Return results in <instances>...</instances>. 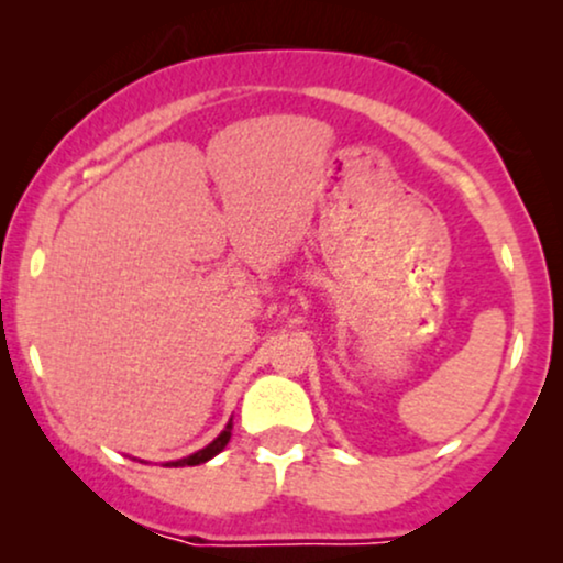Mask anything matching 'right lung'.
<instances>
[{"label":"right lung","mask_w":563,"mask_h":563,"mask_svg":"<svg viewBox=\"0 0 563 563\" xmlns=\"http://www.w3.org/2000/svg\"><path fill=\"white\" fill-rule=\"evenodd\" d=\"M230 431H232V421L228 423V429L222 431V434H219L214 442L211 444H206L203 450H198V452H192V455H187V457H183V461H172V463H166V466H200V463H206V461H211V457L214 455H219V452H222L224 448H228V442H230Z\"/></svg>","instance_id":"obj_1"}]
</instances>
